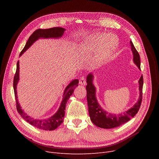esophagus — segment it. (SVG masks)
<instances>
[{
    "mask_svg": "<svg viewBox=\"0 0 159 159\" xmlns=\"http://www.w3.org/2000/svg\"><path fill=\"white\" fill-rule=\"evenodd\" d=\"M79 84H80V85H82V86H85V85H86V81L84 77H80V80H79Z\"/></svg>",
    "mask_w": 159,
    "mask_h": 159,
    "instance_id": "esophagus-1",
    "label": "esophagus"
}]
</instances>
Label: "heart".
<instances>
[{"label": "heart", "mask_w": 159, "mask_h": 159, "mask_svg": "<svg viewBox=\"0 0 159 159\" xmlns=\"http://www.w3.org/2000/svg\"><path fill=\"white\" fill-rule=\"evenodd\" d=\"M119 45V39L116 35L107 33H97L91 37L86 44L89 51L101 52L100 58L106 60Z\"/></svg>", "instance_id": "1"}]
</instances>
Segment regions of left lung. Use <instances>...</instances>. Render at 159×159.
<instances>
[{
	"label": "left lung",
	"mask_w": 159,
	"mask_h": 159,
	"mask_svg": "<svg viewBox=\"0 0 159 159\" xmlns=\"http://www.w3.org/2000/svg\"><path fill=\"white\" fill-rule=\"evenodd\" d=\"M131 49L133 53V61L135 64L140 70V55L133 45L132 41L130 40ZM94 76L92 73L88 75L86 78V90H87V101L88 105V111L90 119L97 127L111 129L120 126V125L129 121L131 118L133 117L138 112L142 102V95H143V77H141L139 80V97L137 102L132 107L129 108L124 113L115 115L114 113H108L99 105L96 97V88L93 84Z\"/></svg>",
	"instance_id": "left-lung-1"
}]
</instances>
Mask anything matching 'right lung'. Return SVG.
<instances>
[{
	"instance_id": "add662e5",
	"label": "right lung",
	"mask_w": 159,
	"mask_h": 159,
	"mask_svg": "<svg viewBox=\"0 0 159 159\" xmlns=\"http://www.w3.org/2000/svg\"><path fill=\"white\" fill-rule=\"evenodd\" d=\"M65 30H66L64 28L60 27L52 28L49 29H38L35 30L29 37L28 41L26 42V45H25L24 48L20 52L19 57H20L33 43H35V41H37L39 39H59L62 37ZM19 81V61H18L17 63H16V70L13 79V89L16 103V109H17L20 115L25 120L31 124L32 126H35L39 129L52 131L57 128L62 123L64 120V116L65 113L64 110L66 109V103L68 102V100L70 98V96L73 94L75 88L78 86L79 80L75 79L72 80L70 84L66 86L64 91L62 101L57 111L53 115L50 116L49 118L45 119H33L31 117V116H28L26 113H24L22 109H21L20 104L18 101L17 92H16V86H17Z\"/></svg>"
}]
</instances>
